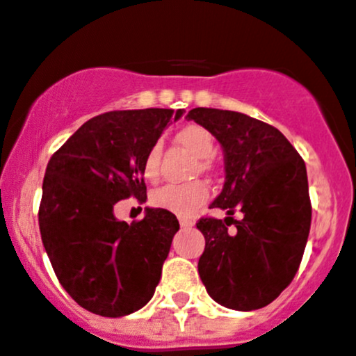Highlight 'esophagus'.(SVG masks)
Instances as JSON below:
<instances>
[{"label": "esophagus", "instance_id": "34e87169", "mask_svg": "<svg viewBox=\"0 0 356 356\" xmlns=\"http://www.w3.org/2000/svg\"><path fill=\"white\" fill-rule=\"evenodd\" d=\"M179 224H181V227H191L195 222H193L191 219H184V217H181V219H179Z\"/></svg>", "mask_w": 356, "mask_h": 356}]
</instances>
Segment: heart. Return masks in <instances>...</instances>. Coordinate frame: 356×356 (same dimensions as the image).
<instances>
[{"label":"heart","instance_id":"heart-1","mask_svg":"<svg viewBox=\"0 0 356 356\" xmlns=\"http://www.w3.org/2000/svg\"><path fill=\"white\" fill-rule=\"evenodd\" d=\"M175 143L189 151L193 156L198 158V165L195 167V174H210L213 165L210 156L213 153V137L212 134L202 125H188L175 134ZM160 156L161 144L154 143L147 149L143 161V174L147 181H156L160 175ZM210 196L209 186L203 181H193L188 184H168L156 189L151 196V203L156 209L167 210L181 217H189L207 203Z\"/></svg>","mask_w":356,"mask_h":356}]
</instances>
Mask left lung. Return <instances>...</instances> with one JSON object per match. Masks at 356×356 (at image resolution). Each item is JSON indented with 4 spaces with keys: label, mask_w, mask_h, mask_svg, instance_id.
<instances>
[{
    "label": "left lung",
    "mask_w": 356,
    "mask_h": 356,
    "mask_svg": "<svg viewBox=\"0 0 356 356\" xmlns=\"http://www.w3.org/2000/svg\"><path fill=\"white\" fill-rule=\"evenodd\" d=\"M224 151L226 182L212 209L240 220L202 217L198 273L210 298L238 312L264 308L291 285L312 226L305 160L275 127L236 111L195 108L186 116ZM234 223L237 229L227 232Z\"/></svg>",
    "instance_id": "obj_1"
}]
</instances>
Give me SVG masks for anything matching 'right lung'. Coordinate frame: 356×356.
<instances>
[{
	"label": "right lung",
	"mask_w": 356,
	"mask_h": 356,
	"mask_svg": "<svg viewBox=\"0 0 356 356\" xmlns=\"http://www.w3.org/2000/svg\"><path fill=\"white\" fill-rule=\"evenodd\" d=\"M182 109L109 111L83 123L47 165L40 233L62 287L101 316L130 315L147 305L161 277L179 220L146 209L140 220L115 217L130 196L146 202L143 161Z\"/></svg>",
	"instance_id": "1"
}]
</instances>
